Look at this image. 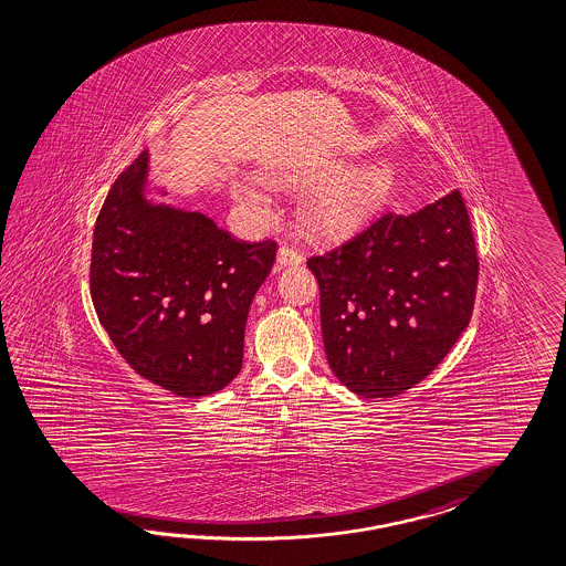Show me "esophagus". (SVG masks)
Listing matches in <instances>:
<instances>
[{"label": "esophagus", "mask_w": 566, "mask_h": 566, "mask_svg": "<svg viewBox=\"0 0 566 566\" xmlns=\"http://www.w3.org/2000/svg\"><path fill=\"white\" fill-rule=\"evenodd\" d=\"M301 261H303V253H301L298 249L291 247V244H282V247L277 249V258H275L277 268H286V265H298Z\"/></svg>", "instance_id": "obj_1"}]
</instances>
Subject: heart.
Returning a JSON list of instances; mask_svg holds the SVG:
<instances>
[{"mask_svg":"<svg viewBox=\"0 0 566 566\" xmlns=\"http://www.w3.org/2000/svg\"><path fill=\"white\" fill-rule=\"evenodd\" d=\"M339 170V163H323L315 167L274 168L265 172V179L270 184L296 187L323 181ZM394 184L396 170L385 160L344 170L334 180L325 181L306 196L301 208L303 222L306 229L317 234L346 229L370 212L375 206H379L389 196ZM255 193L258 187L253 184L237 187V198L244 201L255 198Z\"/></svg>","mask_w":566,"mask_h":566,"instance_id":"obj_1","label":"heart"}]
</instances>
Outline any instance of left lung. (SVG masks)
Wrapping results in <instances>:
<instances>
[{"mask_svg":"<svg viewBox=\"0 0 566 566\" xmlns=\"http://www.w3.org/2000/svg\"><path fill=\"white\" fill-rule=\"evenodd\" d=\"M306 265L322 294L327 363L360 398L422 381L474 311L480 263L458 189L413 214H382Z\"/></svg>","mask_w":566,"mask_h":566,"instance_id":"1","label":"left lung"}]
</instances>
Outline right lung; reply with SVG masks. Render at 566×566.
<instances>
[{
  "mask_svg": "<svg viewBox=\"0 0 566 566\" xmlns=\"http://www.w3.org/2000/svg\"><path fill=\"white\" fill-rule=\"evenodd\" d=\"M148 177L150 156L142 153L96 218L92 303L138 375L175 396L203 398L241 370L249 306L274 265L275 243L239 241L201 212L154 201Z\"/></svg>",
  "mask_w": 566,
  "mask_h": 566,
  "instance_id": "add662e5",
  "label": "right lung"
}]
</instances>
